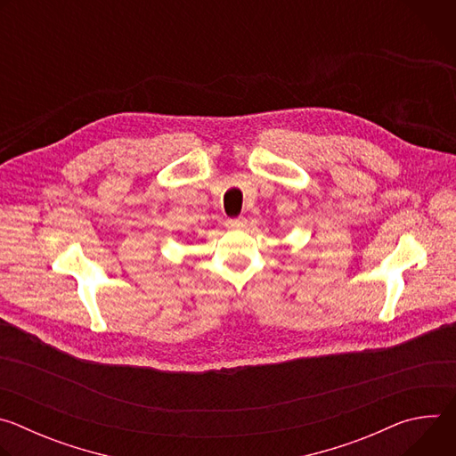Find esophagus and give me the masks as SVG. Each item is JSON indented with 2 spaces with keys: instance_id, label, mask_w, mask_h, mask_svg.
<instances>
[{
  "instance_id": "esophagus-1",
  "label": "esophagus",
  "mask_w": 456,
  "mask_h": 456,
  "mask_svg": "<svg viewBox=\"0 0 456 456\" xmlns=\"http://www.w3.org/2000/svg\"><path fill=\"white\" fill-rule=\"evenodd\" d=\"M225 225H227L229 229H243V227L247 225V220H245L243 216H238V218H227Z\"/></svg>"
}]
</instances>
